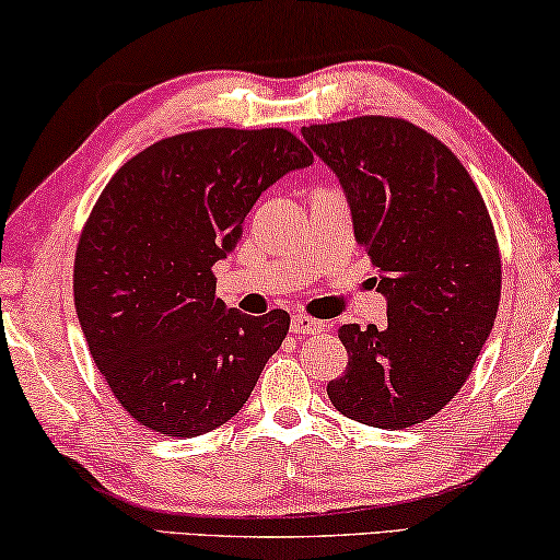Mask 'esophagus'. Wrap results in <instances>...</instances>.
<instances>
[{
	"instance_id": "obj_1",
	"label": "esophagus",
	"mask_w": 560,
	"mask_h": 560,
	"mask_svg": "<svg viewBox=\"0 0 560 560\" xmlns=\"http://www.w3.org/2000/svg\"><path fill=\"white\" fill-rule=\"evenodd\" d=\"M325 327H327L325 323H319V319H313V317H307V315H295V317H292V325H290V329L298 337L325 332Z\"/></svg>"
}]
</instances>
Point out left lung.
I'll list each match as a JSON object with an SVG mask.
<instances>
[{
    "instance_id": "8db88e82",
    "label": "left lung",
    "mask_w": 560,
    "mask_h": 560,
    "mask_svg": "<svg viewBox=\"0 0 560 560\" xmlns=\"http://www.w3.org/2000/svg\"><path fill=\"white\" fill-rule=\"evenodd\" d=\"M302 139L340 180L387 300L382 327L337 332L350 362L327 384L329 401L370 427L421 424L464 387L497 319L501 258L487 203L459 159L401 118L302 126Z\"/></svg>"
}]
</instances>
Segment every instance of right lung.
<instances>
[{
  "instance_id": "obj_1",
  "label": "right lung",
  "mask_w": 560,
  "mask_h": 560,
  "mask_svg": "<svg viewBox=\"0 0 560 560\" xmlns=\"http://www.w3.org/2000/svg\"><path fill=\"white\" fill-rule=\"evenodd\" d=\"M307 166L313 153L285 128H203L149 145L108 180L77 247L73 305L139 424L190 439L243 409L290 315L228 307L213 265L235 250L262 190Z\"/></svg>"
}]
</instances>
